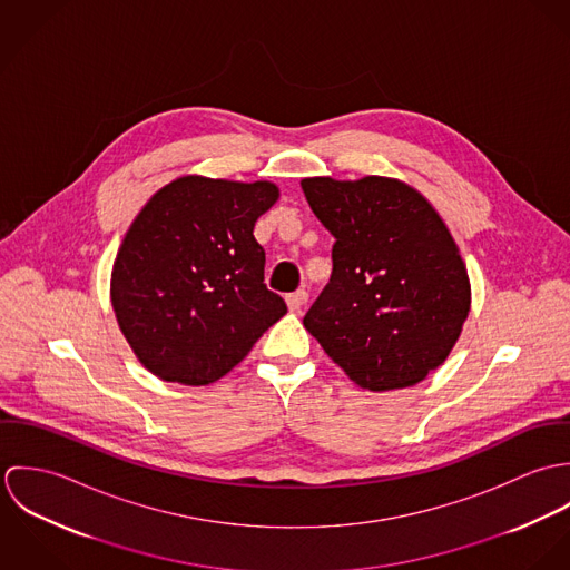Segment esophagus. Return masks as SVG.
Returning <instances> with one entry per match:
<instances>
[{
  "label": "esophagus",
  "instance_id": "34e87169",
  "mask_svg": "<svg viewBox=\"0 0 570 570\" xmlns=\"http://www.w3.org/2000/svg\"><path fill=\"white\" fill-rule=\"evenodd\" d=\"M307 301H309V294L305 289H298L287 296V307H289V312L301 314V309L307 305Z\"/></svg>",
  "mask_w": 570,
  "mask_h": 570
}]
</instances>
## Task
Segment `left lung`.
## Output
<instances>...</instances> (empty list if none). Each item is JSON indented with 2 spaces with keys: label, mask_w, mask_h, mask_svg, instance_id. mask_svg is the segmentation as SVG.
Masks as SVG:
<instances>
[{
  "label": "left lung",
  "mask_w": 570,
  "mask_h": 570,
  "mask_svg": "<svg viewBox=\"0 0 570 570\" xmlns=\"http://www.w3.org/2000/svg\"><path fill=\"white\" fill-rule=\"evenodd\" d=\"M301 186L335 237L331 281L303 325L360 389L419 384L448 360L472 307L445 222L397 177H305Z\"/></svg>",
  "instance_id": "left-lung-1"
}]
</instances>
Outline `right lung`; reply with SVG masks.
I'll return each instance as SVG.
<instances>
[{
    "label": "right lung",
    "instance_id": "1",
    "mask_svg": "<svg viewBox=\"0 0 570 570\" xmlns=\"http://www.w3.org/2000/svg\"><path fill=\"white\" fill-rule=\"evenodd\" d=\"M278 197L267 179L181 175L142 206L118 247L109 296L147 371L213 384L287 314L263 283L265 252L252 235Z\"/></svg>",
    "mask_w": 570,
    "mask_h": 570
}]
</instances>
